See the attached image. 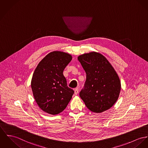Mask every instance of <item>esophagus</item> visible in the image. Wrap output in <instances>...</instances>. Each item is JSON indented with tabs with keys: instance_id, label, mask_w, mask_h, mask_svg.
Here are the masks:
<instances>
[{
	"instance_id": "esophagus-1",
	"label": "esophagus",
	"mask_w": 148,
	"mask_h": 148,
	"mask_svg": "<svg viewBox=\"0 0 148 148\" xmlns=\"http://www.w3.org/2000/svg\"><path fill=\"white\" fill-rule=\"evenodd\" d=\"M74 93H75V95H77V94L78 93V88H75V90H74Z\"/></svg>"
}]
</instances>
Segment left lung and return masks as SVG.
Masks as SVG:
<instances>
[{"instance_id":"8db88e82","label":"left lung","mask_w":148,"mask_h":148,"mask_svg":"<svg viewBox=\"0 0 148 148\" xmlns=\"http://www.w3.org/2000/svg\"><path fill=\"white\" fill-rule=\"evenodd\" d=\"M78 60L86 73L80 98L92 112L101 113L109 110L118 100L121 90L114 68L106 57L96 52L82 54Z\"/></svg>"}]
</instances>
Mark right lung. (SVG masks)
I'll return each instance as SVG.
<instances>
[{
  "label": "right lung",
  "instance_id": "obj_1",
  "mask_svg": "<svg viewBox=\"0 0 148 148\" xmlns=\"http://www.w3.org/2000/svg\"><path fill=\"white\" fill-rule=\"evenodd\" d=\"M72 60L68 53L53 51L38 64L31 81L34 99L39 107L51 115L61 113L72 98L74 91L67 86L64 69Z\"/></svg>",
  "mask_w": 148,
  "mask_h": 148
}]
</instances>
